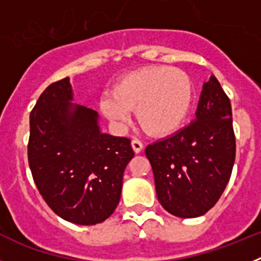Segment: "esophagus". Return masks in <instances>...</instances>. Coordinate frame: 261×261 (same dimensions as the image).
I'll use <instances>...</instances> for the list:
<instances>
[{
    "label": "esophagus",
    "instance_id": "1",
    "mask_svg": "<svg viewBox=\"0 0 261 261\" xmlns=\"http://www.w3.org/2000/svg\"><path fill=\"white\" fill-rule=\"evenodd\" d=\"M132 147H133V150H135V153L138 154V153H141L142 149H144V144H142L140 140L135 138V140H132Z\"/></svg>",
    "mask_w": 261,
    "mask_h": 261
}]
</instances>
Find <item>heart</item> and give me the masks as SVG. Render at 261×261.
Listing matches in <instances>:
<instances>
[{"label":"heart","mask_w":261,"mask_h":261,"mask_svg":"<svg viewBox=\"0 0 261 261\" xmlns=\"http://www.w3.org/2000/svg\"><path fill=\"white\" fill-rule=\"evenodd\" d=\"M192 100V84L186 73L153 66L120 78L112 95L100 99V111L119 129L129 125L130 111H136L138 123L147 133L168 136L183 125Z\"/></svg>","instance_id":"obj_1"}]
</instances>
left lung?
<instances>
[{
  "label": "left lung",
  "mask_w": 261,
  "mask_h": 261,
  "mask_svg": "<svg viewBox=\"0 0 261 261\" xmlns=\"http://www.w3.org/2000/svg\"><path fill=\"white\" fill-rule=\"evenodd\" d=\"M156 197L172 216H204L231 176L235 136L230 99L214 75L202 85L196 119L174 135L147 145Z\"/></svg>",
  "instance_id": "obj_1"
}]
</instances>
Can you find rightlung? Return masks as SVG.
Listing matches in <instances>:
<instances>
[{
    "label": "right lung",
    "mask_w": 261,
    "mask_h": 261,
    "mask_svg": "<svg viewBox=\"0 0 261 261\" xmlns=\"http://www.w3.org/2000/svg\"><path fill=\"white\" fill-rule=\"evenodd\" d=\"M73 99L69 77L43 91L30 115L29 165L57 216L96 225L116 209L124 170L135 153L129 138L103 133L98 112Z\"/></svg>",
    "instance_id": "obj_1"
}]
</instances>
